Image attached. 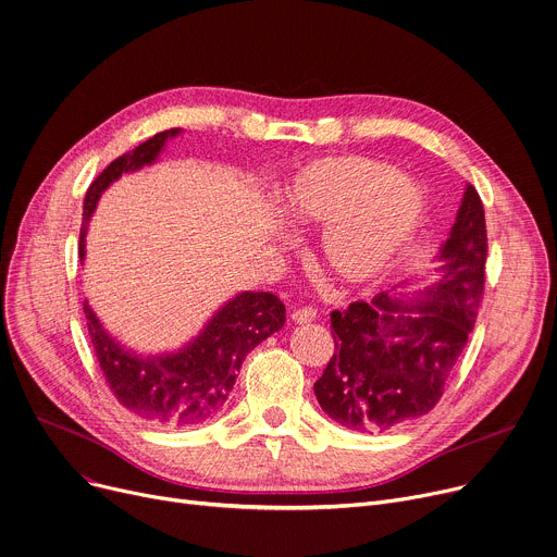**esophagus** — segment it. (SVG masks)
<instances>
[{
  "instance_id": "esophagus-1",
  "label": "esophagus",
  "mask_w": 557,
  "mask_h": 557,
  "mask_svg": "<svg viewBox=\"0 0 557 557\" xmlns=\"http://www.w3.org/2000/svg\"><path fill=\"white\" fill-rule=\"evenodd\" d=\"M292 321L298 323V325L312 323V321H317V310H314V307H300V310L292 312Z\"/></svg>"
}]
</instances>
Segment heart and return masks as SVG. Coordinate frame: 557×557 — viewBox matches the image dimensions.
Segmentation results:
<instances>
[{
  "label": "heart",
  "mask_w": 557,
  "mask_h": 557,
  "mask_svg": "<svg viewBox=\"0 0 557 557\" xmlns=\"http://www.w3.org/2000/svg\"><path fill=\"white\" fill-rule=\"evenodd\" d=\"M294 225H327L325 265L347 283L381 274L424 214L418 185L387 163L327 157L305 165L281 199Z\"/></svg>",
  "instance_id": "b5f03b06"
}]
</instances>
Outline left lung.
<instances>
[{
	"mask_svg": "<svg viewBox=\"0 0 557 557\" xmlns=\"http://www.w3.org/2000/svg\"><path fill=\"white\" fill-rule=\"evenodd\" d=\"M441 278L413 300L381 292L332 312L336 351L314 383L321 409L354 431H389L434 409L475 325L486 223L467 185L441 250Z\"/></svg>",
	"mask_w": 557,
	"mask_h": 557,
	"instance_id": "obj_1",
	"label": "left lung"
}]
</instances>
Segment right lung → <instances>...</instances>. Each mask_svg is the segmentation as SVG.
Wrapping results in <instances>:
<instances>
[{
    "label": "right lung",
    "instance_id": "obj_1",
    "mask_svg": "<svg viewBox=\"0 0 557 557\" xmlns=\"http://www.w3.org/2000/svg\"><path fill=\"white\" fill-rule=\"evenodd\" d=\"M178 133L181 128L157 133L133 152L114 159L90 183L79 234L82 257L88 221L101 193L121 174L154 163L165 141ZM84 314L99 367L119 405L157 426H197L223 409L245 356L283 327L285 305L270 292H240L221 307L193 343L163 356H139L123 349L101 327L88 302H84Z\"/></svg>",
    "mask_w": 557,
    "mask_h": 557
}]
</instances>
